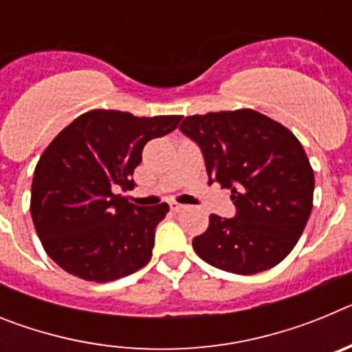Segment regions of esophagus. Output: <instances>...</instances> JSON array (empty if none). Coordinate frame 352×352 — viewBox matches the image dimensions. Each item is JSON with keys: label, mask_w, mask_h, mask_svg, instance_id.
I'll list each match as a JSON object with an SVG mask.
<instances>
[{"label": "esophagus", "mask_w": 352, "mask_h": 352, "mask_svg": "<svg viewBox=\"0 0 352 352\" xmlns=\"http://www.w3.org/2000/svg\"><path fill=\"white\" fill-rule=\"evenodd\" d=\"M170 210L176 211V213H178V211L185 210V206H183V204H178V203H170Z\"/></svg>", "instance_id": "34e87169"}]
</instances>
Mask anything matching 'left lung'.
I'll return each mask as SVG.
<instances>
[{
  "label": "left lung",
  "instance_id": "obj_1",
  "mask_svg": "<svg viewBox=\"0 0 352 352\" xmlns=\"http://www.w3.org/2000/svg\"><path fill=\"white\" fill-rule=\"evenodd\" d=\"M199 146L210 183L231 190L236 214H210L195 254L223 272L254 275L289 256L312 211L314 170L284 125L252 111L186 116L179 125Z\"/></svg>",
  "mask_w": 352,
  "mask_h": 352
}]
</instances>
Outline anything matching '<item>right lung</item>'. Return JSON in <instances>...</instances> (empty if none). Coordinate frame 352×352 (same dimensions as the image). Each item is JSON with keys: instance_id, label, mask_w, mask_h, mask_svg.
<instances>
[{"instance_id": "obj_1", "label": "right lung", "mask_w": 352, "mask_h": 352, "mask_svg": "<svg viewBox=\"0 0 352 352\" xmlns=\"http://www.w3.org/2000/svg\"><path fill=\"white\" fill-rule=\"evenodd\" d=\"M179 120L95 109L56 135L33 174L31 219L60 268L111 282L151 259L155 227L169 206H135L116 190L133 188L146 142L173 132Z\"/></svg>"}]
</instances>
